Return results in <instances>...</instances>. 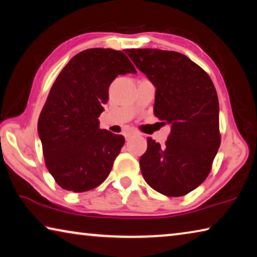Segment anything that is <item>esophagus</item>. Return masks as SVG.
<instances>
[{"label":"esophagus","mask_w":257,"mask_h":257,"mask_svg":"<svg viewBox=\"0 0 257 257\" xmlns=\"http://www.w3.org/2000/svg\"><path fill=\"white\" fill-rule=\"evenodd\" d=\"M138 135H139V134H138L137 132H129V133H125V134H124V138L128 141V139L133 138V137H135V136H138Z\"/></svg>","instance_id":"esophagus-1"}]
</instances>
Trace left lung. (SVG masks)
Segmentation results:
<instances>
[{
  "label": "left lung",
  "instance_id": "8db88e82",
  "mask_svg": "<svg viewBox=\"0 0 257 257\" xmlns=\"http://www.w3.org/2000/svg\"><path fill=\"white\" fill-rule=\"evenodd\" d=\"M124 52L155 86V116L171 124L164 146L147 138L139 160L143 177L165 196H184L206 179L220 147L215 87L201 67L178 52Z\"/></svg>",
  "mask_w": 257,
  "mask_h": 257
}]
</instances>
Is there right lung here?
Returning a JSON list of instances; mask_svg holds the SVG:
<instances>
[{
	"label": "right lung",
	"instance_id": "right-lung-1",
	"mask_svg": "<svg viewBox=\"0 0 257 257\" xmlns=\"http://www.w3.org/2000/svg\"><path fill=\"white\" fill-rule=\"evenodd\" d=\"M137 73L123 52L89 49L76 54L56 78L38 119L47 170L63 189L82 193L106 179L124 144L99 129L98 116L118 75Z\"/></svg>",
	"mask_w": 257,
	"mask_h": 257
}]
</instances>
